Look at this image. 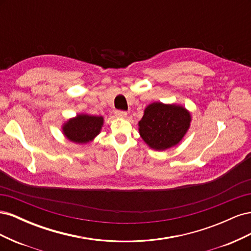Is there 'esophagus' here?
<instances>
[{"instance_id":"obj_1","label":"esophagus","mask_w":251,"mask_h":251,"mask_svg":"<svg viewBox=\"0 0 251 251\" xmlns=\"http://www.w3.org/2000/svg\"><path fill=\"white\" fill-rule=\"evenodd\" d=\"M115 115L118 118H126L127 116V113L125 111H116L115 112Z\"/></svg>"}]
</instances>
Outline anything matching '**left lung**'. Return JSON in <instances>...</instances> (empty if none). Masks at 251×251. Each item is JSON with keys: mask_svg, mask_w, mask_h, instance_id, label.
I'll return each mask as SVG.
<instances>
[{"mask_svg": "<svg viewBox=\"0 0 251 251\" xmlns=\"http://www.w3.org/2000/svg\"><path fill=\"white\" fill-rule=\"evenodd\" d=\"M191 121V113L180 104L153 102L144 109L138 123L139 134L151 149L164 151L182 140Z\"/></svg>", "mask_w": 251, "mask_h": 251, "instance_id": "1", "label": "left lung"}]
</instances>
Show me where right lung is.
Returning <instances> with one entry per match:
<instances>
[{
    "label": "right lung",
    "mask_w": 251,
    "mask_h": 251,
    "mask_svg": "<svg viewBox=\"0 0 251 251\" xmlns=\"http://www.w3.org/2000/svg\"><path fill=\"white\" fill-rule=\"evenodd\" d=\"M103 121L102 116L78 114L63 125V134L68 140L74 143H88L100 133Z\"/></svg>",
    "instance_id": "right-lung-1"
}]
</instances>
